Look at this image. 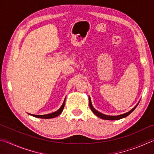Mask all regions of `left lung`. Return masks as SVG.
Instances as JSON below:
<instances>
[{"label":"left lung","instance_id":"8db88e82","mask_svg":"<svg viewBox=\"0 0 154 154\" xmlns=\"http://www.w3.org/2000/svg\"><path fill=\"white\" fill-rule=\"evenodd\" d=\"M89 107H90L91 110H92V112L96 114V115L97 116L100 117V119H104V120H112V121H114V120H119V119H121L122 118H125V117H127V116L129 115V114L135 110V109L136 108L137 106V105H136L135 107H134L132 110H131L129 112H128L125 113V114H121V115H119V116H108V115H105V114H102L101 112H100L97 111L96 109H95L93 106H92V104H91V99L90 97H89Z\"/></svg>","mask_w":154,"mask_h":154}]
</instances>
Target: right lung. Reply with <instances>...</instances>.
I'll return each instance as SVG.
<instances>
[{"mask_svg":"<svg viewBox=\"0 0 154 154\" xmlns=\"http://www.w3.org/2000/svg\"><path fill=\"white\" fill-rule=\"evenodd\" d=\"M65 100H64V102L62 105V106L58 109L57 111L54 112L50 113V114H44V115H35V114H30L33 116L37 117V118H40V119H52V118H55L57 116L60 115V114L62 113V112L64 109V106H65Z\"/></svg>","mask_w":154,"mask_h":154,"instance_id":"obj_1","label":"right lung"}]
</instances>
